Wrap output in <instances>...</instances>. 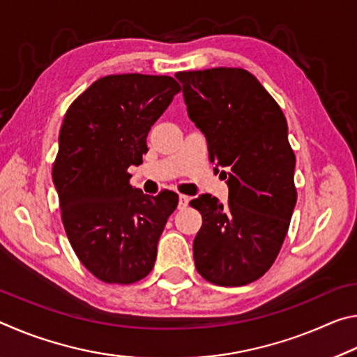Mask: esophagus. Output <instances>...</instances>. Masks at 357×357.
I'll return each instance as SVG.
<instances>
[{
	"label": "esophagus",
	"mask_w": 357,
	"mask_h": 357,
	"mask_svg": "<svg viewBox=\"0 0 357 357\" xmlns=\"http://www.w3.org/2000/svg\"><path fill=\"white\" fill-rule=\"evenodd\" d=\"M189 202H190V198L187 197V195H179V203H178V208L179 209H184L187 204H189Z\"/></svg>",
	"instance_id": "esophagus-1"
}]
</instances>
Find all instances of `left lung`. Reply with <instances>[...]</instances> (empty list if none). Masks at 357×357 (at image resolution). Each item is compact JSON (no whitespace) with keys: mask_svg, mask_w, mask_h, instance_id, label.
<instances>
[{"mask_svg":"<svg viewBox=\"0 0 357 357\" xmlns=\"http://www.w3.org/2000/svg\"><path fill=\"white\" fill-rule=\"evenodd\" d=\"M176 78L211 162L229 170L222 172L227 204L208 193L190 202L203 217L193 241L195 268L214 285H247L274 264L298 200L285 114L245 69L187 70Z\"/></svg>","mask_w":357,"mask_h":357,"instance_id":"8db88e82","label":"left lung"}]
</instances>
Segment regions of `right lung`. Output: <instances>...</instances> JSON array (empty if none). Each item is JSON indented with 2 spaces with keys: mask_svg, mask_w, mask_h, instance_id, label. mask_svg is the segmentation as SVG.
Here are the masks:
<instances>
[{
  "mask_svg": "<svg viewBox=\"0 0 357 357\" xmlns=\"http://www.w3.org/2000/svg\"><path fill=\"white\" fill-rule=\"evenodd\" d=\"M179 91L168 75H107L64 114L52 168L61 220L78 259L105 283L129 285L151 273L178 206L174 192L134 189L128 168L142 164L151 126Z\"/></svg>",
  "mask_w": 357,
  "mask_h": 357,
  "instance_id": "add662e5",
  "label": "right lung"
}]
</instances>
